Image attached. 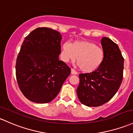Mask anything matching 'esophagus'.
I'll use <instances>...</instances> for the list:
<instances>
[{
	"label": "esophagus",
	"mask_w": 133,
	"mask_h": 133,
	"mask_svg": "<svg viewBox=\"0 0 133 133\" xmlns=\"http://www.w3.org/2000/svg\"><path fill=\"white\" fill-rule=\"evenodd\" d=\"M71 74H72V75H77V72H76V71H75V69H72V68H71Z\"/></svg>",
	"instance_id": "34e87169"
}]
</instances>
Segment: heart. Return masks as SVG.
<instances>
[{
  "label": "heart",
  "instance_id": "b5f03b06",
  "mask_svg": "<svg viewBox=\"0 0 133 133\" xmlns=\"http://www.w3.org/2000/svg\"><path fill=\"white\" fill-rule=\"evenodd\" d=\"M61 56L65 62L72 61L76 57V63L84 72L97 69L104 60V51L92 42L77 40L70 43H63Z\"/></svg>",
  "mask_w": 133,
  "mask_h": 133
}]
</instances>
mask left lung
I'll use <instances>...</instances> for the list:
<instances>
[{
	"mask_svg": "<svg viewBox=\"0 0 133 133\" xmlns=\"http://www.w3.org/2000/svg\"><path fill=\"white\" fill-rule=\"evenodd\" d=\"M101 44L104 57L100 66L92 72L79 75L78 97L87 107H99L109 101L122 81L124 57L118 45L108 37L102 39Z\"/></svg>",
	"mask_w": 133,
	"mask_h": 133,
	"instance_id": "left-lung-1",
	"label": "left lung"
}]
</instances>
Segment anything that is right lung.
Instances as JSON below:
<instances>
[{"label":"right lung","instance_id":"right-lung-1","mask_svg":"<svg viewBox=\"0 0 133 133\" xmlns=\"http://www.w3.org/2000/svg\"><path fill=\"white\" fill-rule=\"evenodd\" d=\"M61 39L58 31L46 27L37 28L25 38L16 59V76L29 100L51 101L70 75V68L58 60Z\"/></svg>","mask_w":133,"mask_h":133}]
</instances>
